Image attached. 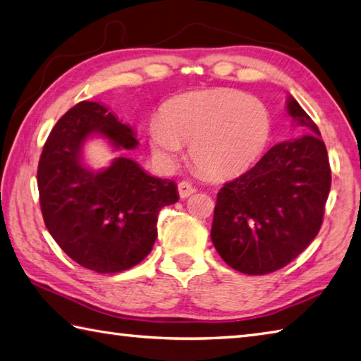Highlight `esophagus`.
Returning a JSON list of instances; mask_svg holds the SVG:
<instances>
[{"label":"esophagus","mask_w":361,"mask_h":361,"mask_svg":"<svg viewBox=\"0 0 361 361\" xmlns=\"http://www.w3.org/2000/svg\"><path fill=\"white\" fill-rule=\"evenodd\" d=\"M194 192H195V188L189 181H180L178 183V194H180L181 199H186Z\"/></svg>","instance_id":"1"}]
</instances>
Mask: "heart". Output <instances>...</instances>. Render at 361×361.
Returning <instances> with one entry per match:
<instances>
[{"instance_id": "1", "label": "heart", "mask_w": 361, "mask_h": 361, "mask_svg": "<svg viewBox=\"0 0 361 361\" xmlns=\"http://www.w3.org/2000/svg\"><path fill=\"white\" fill-rule=\"evenodd\" d=\"M271 130L267 107L237 90H208L181 94L149 123L154 154L175 162L189 145L194 167L209 178H228L251 166Z\"/></svg>"}]
</instances>
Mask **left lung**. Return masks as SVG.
<instances>
[{"instance_id":"1","label":"left lung","mask_w":361,"mask_h":361,"mask_svg":"<svg viewBox=\"0 0 361 361\" xmlns=\"http://www.w3.org/2000/svg\"><path fill=\"white\" fill-rule=\"evenodd\" d=\"M287 112L310 134L268 149L251 170L221 188L214 207L216 251L233 270L252 276L279 270L310 246L331 186L316 123L292 96Z\"/></svg>"}]
</instances>
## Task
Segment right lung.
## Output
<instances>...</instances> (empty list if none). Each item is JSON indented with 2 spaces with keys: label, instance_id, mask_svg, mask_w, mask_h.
Listing matches in <instances>:
<instances>
[{
  "label": "right lung",
  "instance_id": "right-lung-1",
  "mask_svg": "<svg viewBox=\"0 0 361 361\" xmlns=\"http://www.w3.org/2000/svg\"><path fill=\"white\" fill-rule=\"evenodd\" d=\"M96 134L121 152L139 145L133 129L107 107L78 102L44 145L39 202L45 227L72 260L97 273H118L147 257L158 237L159 212L180 197L172 180L148 175L129 158H116L99 172L88 169L82 148Z\"/></svg>",
  "mask_w": 361,
  "mask_h": 361
}]
</instances>
